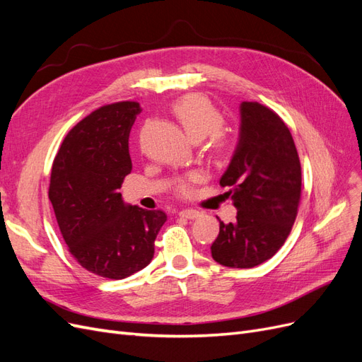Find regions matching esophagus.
Masks as SVG:
<instances>
[{
  "label": "esophagus",
  "instance_id": "esophagus-1",
  "mask_svg": "<svg viewBox=\"0 0 362 362\" xmlns=\"http://www.w3.org/2000/svg\"><path fill=\"white\" fill-rule=\"evenodd\" d=\"M180 216L184 218H198L201 213L198 210H190V208H187V210H181Z\"/></svg>",
  "mask_w": 362,
  "mask_h": 362
}]
</instances>
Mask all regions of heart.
Masks as SVG:
<instances>
[{"mask_svg":"<svg viewBox=\"0 0 362 362\" xmlns=\"http://www.w3.org/2000/svg\"><path fill=\"white\" fill-rule=\"evenodd\" d=\"M173 113L178 117L187 136L193 140H201L208 136V145L217 156H222L229 148V134L221 124L222 116L216 105L206 96L199 93H189L181 96L173 103ZM201 180L199 172H189L182 178L177 180L175 189L182 196L189 194L193 189V182Z\"/></svg>","mask_w":362,"mask_h":362,"instance_id":"obj_1","label":"heart"}]
</instances>
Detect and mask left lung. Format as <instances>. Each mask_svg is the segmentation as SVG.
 <instances>
[{
    "mask_svg": "<svg viewBox=\"0 0 362 362\" xmlns=\"http://www.w3.org/2000/svg\"><path fill=\"white\" fill-rule=\"evenodd\" d=\"M235 154L221 185L237 208V221L218 218L211 257L218 264L250 269L270 259L291 231L302 194L300 161L288 127L272 108L242 103Z\"/></svg>",
    "mask_w": 362,
    "mask_h": 362,
    "instance_id": "obj_1",
    "label": "left lung"
}]
</instances>
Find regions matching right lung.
<instances>
[{"label":"right lung","instance_id":"obj_1","mask_svg":"<svg viewBox=\"0 0 362 362\" xmlns=\"http://www.w3.org/2000/svg\"><path fill=\"white\" fill-rule=\"evenodd\" d=\"M140 105L107 104L81 119L52 163L48 196L71 255L86 270L124 279L145 269L166 213L125 205L119 189L133 169L128 137Z\"/></svg>","mask_w":362,"mask_h":362}]
</instances>
